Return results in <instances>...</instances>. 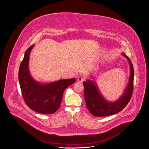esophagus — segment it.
<instances>
[{"label": "esophagus", "instance_id": "34e87169", "mask_svg": "<svg viewBox=\"0 0 149 149\" xmlns=\"http://www.w3.org/2000/svg\"><path fill=\"white\" fill-rule=\"evenodd\" d=\"M77 80L79 82H83L84 80V78L81 76H79L77 78Z\"/></svg>", "mask_w": 149, "mask_h": 149}]
</instances>
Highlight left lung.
<instances>
[{
  "mask_svg": "<svg viewBox=\"0 0 149 149\" xmlns=\"http://www.w3.org/2000/svg\"><path fill=\"white\" fill-rule=\"evenodd\" d=\"M123 55L129 61L131 71L127 87L120 99L114 102H108L100 94L94 82L91 80L83 82L86 107L94 116L104 117L117 113L127 106L131 98L134 89V67L130 58L125 54Z\"/></svg>",
  "mask_w": 149,
  "mask_h": 149,
  "instance_id": "8db88e82",
  "label": "left lung"
}]
</instances>
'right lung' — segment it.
Masks as SVG:
<instances>
[{"instance_id":"1","label":"right lung","mask_w":149,"mask_h":149,"mask_svg":"<svg viewBox=\"0 0 149 149\" xmlns=\"http://www.w3.org/2000/svg\"><path fill=\"white\" fill-rule=\"evenodd\" d=\"M34 45L25 52L19 66L18 79L23 99L30 109L42 114H52L61 104L64 91L75 81V79L60 80L41 84L31 77L29 70V58Z\"/></svg>"}]
</instances>
